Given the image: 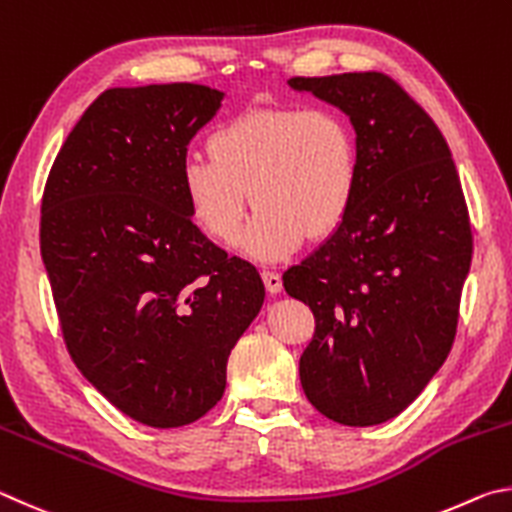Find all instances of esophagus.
Masks as SVG:
<instances>
[{
  "mask_svg": "<svg viewBox=\"0 0 512 512\" xmlns=\"http://www.w3.org/2000/svg\"><path fill=\"white\" fill-rule=\"evenodd\" d=\"M261 276H263V283H265V288H267V292H270V294H279V292L283 290L281 274H276V272H263Z\"/></svg>",
  "mask_w": 512,
  "mask_h": 512,
  "instance_id": "34e87169",
  "label": "esophagus"
}]
</instances>
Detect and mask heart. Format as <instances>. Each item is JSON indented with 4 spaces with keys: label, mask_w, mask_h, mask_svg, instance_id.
<instances>
[{
    "label": "heart",
    "mask_w": 512,
    "mask_h": 512,
    "mask_svg": "<svg viewBox=\"0 0 512 512\" xmlns=\"http://www.w3.org/2000/svg\"><path fill=\"white\" fill-rule=\"evenodd\" d=\"M357 182V134L333 107H249L211 132L209 157L193 152L182 164L188 211L215 242L236 238L249 200L258 206L240 245L263 263L330 236Z\"/></svg>",
    "instance_id": "b5f03b06"
}]
</instances>
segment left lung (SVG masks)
<instances>
[{
    "label": "left lung",
    "instance_id": "1",
    "mask_svg": "<svg viewBox=\"0 0 512 512\" xmlns=\"http://www.w3.org/2000/svg\"><path fill=\"white\" fill-rule=\"evenodd\" d=\"M288 85L339 107L360 146L351 211L283 274L285 292L315 315L301 387L339 425H380L450 353L472 261L468 206L445 137L396 80L362 71Z\"/></svg>",
    "mask_w": 512,
    "mask_h": 512
}]
</instances>
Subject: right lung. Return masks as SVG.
Listing matches in <instances>:
<instances>
[{
    "label": "right lung",
    "mask_w": 512,
    "mask_h": 512,
    "mask_svg": "<svg viewBox=\"0 0 512 512\" xmlns=\"http://www.w3.org/2000/svg\"><path fill=\"white\" fill-rule=\"evenodd\" d=\"M222 98L195 83L107 89L42 195L40 251L71 360L157 429L218 405L231 348L265 299L256 267L195 227L182 191L186 146Z\"/></svg>",
    "instance_id": "right-lung-1"
}]
</instances>
